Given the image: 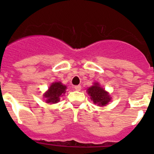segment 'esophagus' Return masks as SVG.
I'll list each match as a JSON object with an SVG mask.
<instances>
[{"instance_id": "esophagus-1", "label": "esophagus", "mask_w": 154, "mask_h": 154, "mask_svg": "<svg viewBox=\"0 0 154 154\" xmlns=\"http://www.w3.org/2000/svg\"><path fill=\"white\" fill-rule=\"evenodd\" d=\"M74 89H75L76 91H80L81 90V85H75V86L74 87Z\"/></svg>"}]
</instances>
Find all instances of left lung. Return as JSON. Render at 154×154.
<instances>
[{
    "instance_id": "8db88e82",
    "label": "left lung",
    "mask_w": 154,
    "mask_h": 154,
    "mask_svg": "<svg viewBox=\"0 0 154 154\" xmlns=\"http://www.w3.org/2000/svg\"><path fill=\"white\" fill-rule=\"evenodd\" d=\"M87 92L91 96V99L94 104L99 106H106L110 101V97L108 92H106L102 87L99 86L98 83H95L94 85L87 89Z\"/></svg>"
}]
</instances>
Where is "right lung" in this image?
<instances>
[{
	"label": "right lung",
	"mask_w": 154,
	"mask_h": 154,
	"mask_svg": "<svg viewBox=\"0 0 154 154\" xmlns=\"http://www.w3.org/2000/svg\"><path fill=\"white\" fill-rule=\"evenodd\" d=\"M66 86L62 85L61 82H54L49 87L48 91L44 95L46 98V102L48 103H57L60 100V96L62 94L65 93Z\"/></svg>",
	"instance_id": "1"
}]
</instances>
